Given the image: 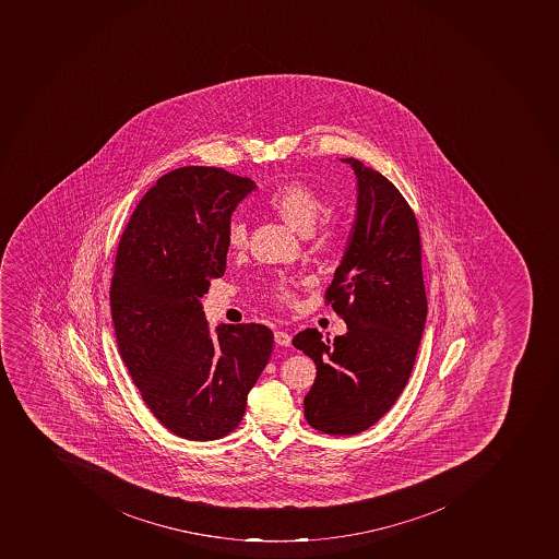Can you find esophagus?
Returning a JSON list of instances; mask_svg holds the SVG:
<instances>
[{
  "mask_svg": "<svg viewBox=\"0 0 559 559\" xmlns=\"http://www.w3.org/2000/svg\"><path fill=\"white\" fill-rule=\"evenodd\" d=\"M274 342H276L277 345H282V347H290V333H286V331H276V333H274Z\"/></svg>",
  "mask_w": 559,
  "mask_h": 559,
  "instance_id": "obj_1",
  "label": "esophagus"
}]
</instances>
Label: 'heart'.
Here are the masks:
<instances>
[{
	"instance_id": "b5f03b06",
	"label": "heart",
	"mask_w": 559,
	"mask_h": 559,
	"mask_svg": "<svg viewBox=\"0 0 559 559\" xmlns=\"http://www.w3.org/2000/svg\"><path fill=\"white\" fill-rule=\"evenodd\" d=\"M267 203L286 225L302 235L311 234L317 221L325 212L322 197L314 189L300 182L283 183L274 189ZM246 239H248V230H246L245 221H231L228 226V245L234 249L245 248ZM282 297L288 300L286 292H282Z\"/></svg>"
}]
</instances>
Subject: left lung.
I'll return each instance as SVG.
<instances>
[{"label":"left lung","mask_w":559,"mask_h":559,"mask_svg":"<svg viewBox=\"0 0 559 559\" xmlns=\"http://www.w3.org/2000/svg\"><path fill=\"white\" fill-rule=\"evenodd\" d=\"M356 175V212L328 300L347 333L334 342L317 329L296 334L317 377L305 418L320 432L353 436L379 421L413 371L427 322L416 216L384 175L347 157Z\"/></svg>","instance_id":"8db88e82"}]
</instances>
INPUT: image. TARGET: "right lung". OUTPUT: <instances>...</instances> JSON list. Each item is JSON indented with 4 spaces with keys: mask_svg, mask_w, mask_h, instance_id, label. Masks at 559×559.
Masks as SVG:
<instances>
[{
    "mask_svg": "<svg viewBox=\"0 0 559 559\" xmlns=\"http://www.w3.org/2000/svg\"><path fill=\"white\" fill-rule=\"evenodd\" d=\"M257 183L186 166L141 198L118 246L111 313L118 350L155 418L189 441H214L245 416L273 353L271 329L219 324L202 297L226 271L231 214Z\"/></svg>",
    "mask_w": 559,
    "mask_h": 559,
    "instance_id": "1",
    "label": "right lung"
}]
</instances>
